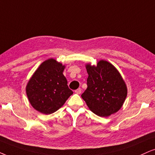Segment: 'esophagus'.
Instances as JSON below:
<instances>
[{
  "label": "esophagus",
  "instance_id": "34e87169",
  "mask_svg": "<svg viewBox=\"0 0 155 155\" xmlns=\"http://www.w3.org/2000/svg\"><path fill=\"white\" fill-rule=\"evenodd\" d=\"M74 92H75V93H77V94H81L82 92V90H81V88H78L77 90H75V91H74Z\"/></svg>",
  "mask_w": 155,
  "mask_h": 155
}]
</instances>
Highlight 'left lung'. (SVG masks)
Returning a JSON list of instances; mask_svg holds the SVG:
<instances>
[{"instance_id":"1","label":"left lung","mask_w":155,"mask_h":155,"mask_svg":"<svg viewBox=\"0 0 155 155\" xmlns=\"http://www.w3.org/2000/svg\"><path fill=\"white\" fill-rule=\"evenodd\" d=\"M88 77L87 89L81 95L90 110L106 117L117 112L127 98V88L115 67L107 61H99L97 66L86 65Z\"/></svg>"}]
</instances>
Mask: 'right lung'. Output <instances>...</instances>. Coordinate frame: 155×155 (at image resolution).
<instances>
[{
  "label": "right lung",
  "instance_id": "1",
  "mask_svg": "<svg viewBox=\"0 0 155 155\" xmlns=\"http://www.w3.org/2000/svg\"><path fill=\"white\" fill-rule=\"evenodd\" d=\"M64 66L54 59L41 63L26 85V95L38 111L51 114L63 106L73 92L62 74Z\"/></svg>",
  "mask_w": 155,
  "mask_h": 155
}]
</instances>
